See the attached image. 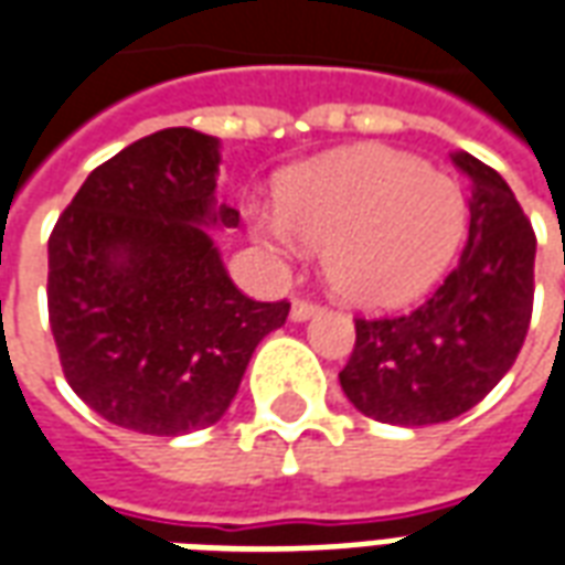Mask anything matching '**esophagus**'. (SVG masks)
Instances as JSON below:
<instances>
[{"label":"esophagus","instance_id":"esophagus-1","mask_svg":"<svg viewBox=\"0 0 565 565\" xmlns=\"http://www.w3.org/2000/svg\"><path fill=\"white\" fill-rule=\"evenodd\" d=\"M318 311H320V302H315V299H306V296H296L294 308H290V318L308 320L311 315H318Z\"/></svg>","mask_w":565,"mask_h":565}]
</instances>
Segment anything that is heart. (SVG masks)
I'll list each match as a JSON object with an SVG mask.
<instances>
[{
	"mask_svg": "<svg viewBox=\"0 0 565 565\" xmlns=\"http://www.w3.org/2000/svg\"><path fill=\"white\" fill-rule=\"evenodd\" d=\"M466 205L448 174L387 148H354L296 169L281 209L250 211L254 233L290 257L299 238L323 247L327 281L344 302L396 308L436 281L460 245Z\"/></svg>",
	"mask_w": 565,
	"mask_h": 565,
	"instance_id": "1",
	"label": "heart"
}]
</instances>
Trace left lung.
<instances>
[{
  "label": "left lung",
  "mask_w": 565,
  "mask_h": 565,
  "mask_svg": "<svg viewBox=\"0 0 565 565\" xmlns=\"http://www.w3.org/2000/svg\"><path fill=\"white\" fill-rule=\"evenodd\" d=\"M469 178V238L460 263L424 306L356 318L339 372L344 396L372 420L445 424L469 412L514 366L533 318L535 233L502 174L454 153Z\"/></svg>",
  "instance_id": "1"
}]
</instances>
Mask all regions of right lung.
Masks as SVG:
<instances>
[{"label": "right lung", "instance_id": "add662e5", "mask_svg": "<svg viewBox=\"0 0 565 565\" xmlns=\"http://www.w3.org/2000/svg\"><path fill=\"white\" fill-rule=\"evenodd\" d=\"M217 139L172 127L96 166L47 238V318L68 387L108 424L184 436L217 424L254 348L290 302H257L223 269L205 226Z\"/></svg>", "mask_w": 565, "mask_h": 565}]
</instances>
